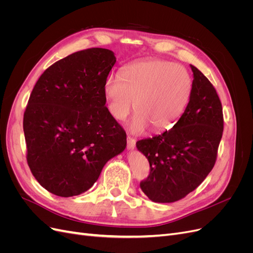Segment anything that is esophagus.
<instances>
[{"mask_svg": "<svg viewBox=\"0 0 253 253\" xmlns=\"http://www.w3.org/2000/svg\"><path fill=\"white\" fill-rule=\"evenodd\" d=\"M126 147H127V150H134L135 145H136V141L134 138H132V137H127L126 138Z\"/></svg>", "mask_w": 253, "mask_h": 253, "instance_id": "obj_1", "label": "esophagus"}]
</instances>
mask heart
<instances>
[{"instance_id": "obj_1", "label": "heart", "mask_w": 253, "mask_h": 253, "mask_svg": "<svg viewBox=\"0 0 253 253\" xmlns=\"http://www.w3.org/2000/svg\"><path fill=\"white\" fill-rule=\"evenodd\" d=\"M192 93V79L186 68L169 61L151 59L126 65L120 77L109 76L104 95L112 116L124 121L135 111L128 125L139 134L152 126L154 132L171 128L181 116Z\"/></svg>"}]
</instances>
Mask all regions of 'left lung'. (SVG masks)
<instances>
[{
  "instance_id": "left-lung-1",
  "label": "left lung",
  "mask_w": 253,
  "mask_h": 253,
  "mask_svg": "<svg viewBox=\"0 0 253 253\" xmlns=\"http://www.w3.org/2000/svg\"><path fill=\"white\" fill-rule=\"evenodd\" d=\"M187 108L169 131L136 142L148 158L150 175L140 182L152 202L174 203L192 192L216 162L223 136V108L215 88L193 65Z\"/></svg>"
}]
</instances>
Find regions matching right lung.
<instances>
[{
    "mask_svg": "<svg viewBox=\"0 0 253 253\" xmlns=\"http://www.w3.org/2000/svg\"><path fill=\"white\" fill-rule=\"evenodd\" d=\"M114 52L88 48L57 61L30 94L23 119L27 164L48 192L70 197L94 185L126 147L125 129L105 106Z\"/></svg>",
    "mask_w": 253,
    "mask_h": 253,
    "instance_id": "obj_1",
    "label": "right lung"
}]
</instances>
